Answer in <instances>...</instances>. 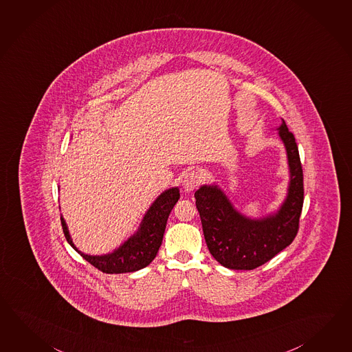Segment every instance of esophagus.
<instances>
[{"label": "esophagus", "instance_id": "obj_1", "mask_svg": "<svg viewBox=\"0 0 352 352\" xmlns=\"http://www.w3.org/2000/svg\"><path fill=\"white\" fill-rule=\"evenodd\" d=\"M203 180L201 177V173L199 171H190L188 173L185 175L184 177V188L185 191H192L194 188H197L200 182Z\"/></svg>", "mask_w": 352, "mask_h": 352}]
</instances>
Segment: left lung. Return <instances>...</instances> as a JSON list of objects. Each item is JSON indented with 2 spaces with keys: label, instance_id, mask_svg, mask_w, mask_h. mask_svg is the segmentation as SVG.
<instances>
[{
  "label": "left lung",
  "instance_id": "1",
  "mask_svg": "<svg viewBox=\"0 0 352 352\" xmlns=\"http://www.w3.org/2000/svg\"><path fill=\"white\" fill-rule=\"evenodd\" d=\"M278 129L290 170L287 195L278 212L251 219L234 209L217 185H203L195 192L206 245L217 261L232 270H254L270 261L294 241L299 229L304 201L300 157L284 119Z\"/></svg>",
  "mask_w": 352,
  "mask_h": 352
}]
</instances>
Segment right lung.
Wrapping results in <instances>:
<instances>
[{"label":"right lung","instance_id":"obj_1","mask_svg":"<svg viewBox=\"0 0 352 352\" xmlns=\"http://www.w3.org/2000/svg\"><path fill=\"white\" fill-rule=\"evenodd\" d=\"M179 188H172L164 191L148 209L137 233H134L128 241L124 242L123 245L116 248L114 252L102 256H91L78 251L69 236L63 217H60V223L67 242L98 270L105 274L134 272L146 267L155 260V254L162 245V238L168 215L172 208L179 201Z\"/></svg>","mask_w":352,"mask_h":352}]
</instances>
